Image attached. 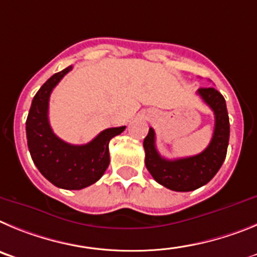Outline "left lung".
Masks as SVG:
<instances>
[{
    "instance_id": "obj_1",
    "label": "left lung",
    "mask_w": 257,
    "mask_h": 257,
    "mask_svg": "<svg viewBox=\"0 0 257 257\" xmlns=\"http://www.w3.org/2000/svg\"><path fill=\"white\" fill-rule=\"evenodd\" d=\"M197 94L215 115V128L211 142L195 156L166 160L157 152L155 131L150 128L143 141L145 164L157 183L177 192H189L209 183L223 165L229 142V116L224 97L212 87L200 88Z\"/></svg>"
}]
</instances>
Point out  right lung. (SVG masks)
<instances>
[{
  "mask_svg": "<svg viewBox=\"0 0 257 257\" xmlns=\"http://www.w3.org/2000/svg\"><path fill=\"white\" fill-rule=\"evenodd\" d=\"M73 69L54 74L39 88L27 117L28 149L34 165L54 186L82 189L96 183L110 164L108 142L125 126L108 128L85 145H70L60 140L48 121V102L52 89Z\"/></svg>",
  "mask_w": 257,
  "mask_h": 257,
  "instance_id": "right-lung-1",
  "label": "right lung"
}]
</instances>
